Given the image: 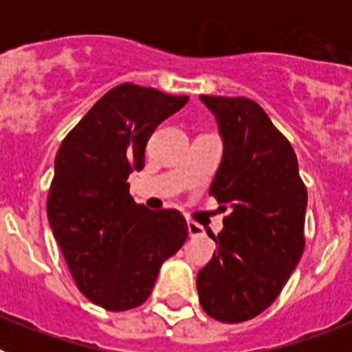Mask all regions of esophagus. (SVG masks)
I'll list each match as a JSON object with an SVG mask.
<instances>
[{"mask_svg":"<svg viewBox=\"0 0 352 352\" xmlns=\"http://www.w3.org/2000/svg\"><path fill=\"white\" fill-rule=\"evenodd\" d=\"M186 227H188V234H190L192 238H195V236H203V227L197 226V223L188 222L186 223Z\"/></svg>","mask_w":352,"mask_h":352,"instance_id":"1","label":"esophagus"}]
</instances>
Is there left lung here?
Instances as JSON below:
<instances>
[{
	"mask_svg": "<svg viewBox=\"0 0 352 352\" xmlns=\"http://www.w3.org/2000/svg\"><path fill=\"white\" fill-rule=\"evenodd\" d=\"M223 142L210 195L229 210L210 263L197 273L204 312L243 322L284 289L305 248L307 188L298 158L263 107L245 96L201 95Z\"/></svg>",
	"mask_w": 352,
	"mask_h": 352,
	"instance_id": "1",
	"label": "left lung"
}]
</instances>
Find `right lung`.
Wrapping results in <instances>:
<instances>
[{"mask_svg":"<svg viewBox=\"0 0 352 352\" xmlns=\"http://www.w3.org/2000/svg\"><path fill=\"white\" fill-rule=\"evenodd\" d=\"M188 96L138 84L105 93L61 142L47 219L77 287L102 309L121 312L149 298L164 261L188 236L178 210L133 203L129 174L144 167L146 142Z\"/></svg>","mask_w":352,"mask_h":352,"instance_id":"add662e5","label":"right lung"}]
</instances>
